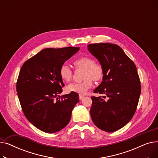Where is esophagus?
Returning <instances> with one entry per match:
<instances>
[{"label": "esophagus", "instance_id": "34e87169", "mask_svg": "<svg viewBox=\"0 0 158 158\" xmlns=\"http://www.w3.org/2000/svg\"><path fill=\"white\" fill-rule=\"evenodd\" d=\"M85 97V95H81V94H80L79 95V99L80 100H82V98H83V97Z\"/></svg>", "mask_w": 158, "mask_h": 158}]
</instances>
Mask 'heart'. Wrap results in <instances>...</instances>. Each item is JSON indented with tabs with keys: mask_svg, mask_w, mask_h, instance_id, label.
<instances>
[{
	"mask_svg": "<svg viewBox=\"0 0 158 158\" xmlns=\"http://www.w3.org/2000/svg\"><path fill=\"white\" fill-rule=\"evenodd\" d=\"M76 68L84 69L83 81L73 82L67 87L70 92L83 94L92 86L93 81H98L102 79L104 74L102 66L98 63L94 62V60L89 56H82L73 61ZM60 76L63 82H69L72 78V71L68 65L64 64L60 69Z\"/></svg>",
	"mask_w": 158,
	"mask_h": 158,
	"instance_id": "obj_1",
	"label": "heart"
}]
</instances>
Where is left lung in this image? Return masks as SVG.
Listing matches in <instances>:
<instances>
[{
    "instance_id": "1",
    "label": "left lung",
    "mask_w": 158,
    "mask_h": 158,
    "mask_svg": "<svg viewBox=\"0 0 158 158\" xmlns=\"http://www.w3.org/2000/svg\"><path fill=\"white\" fill-rule=\"evenodd\" d=\"M88 51L102 66V81L94 92L104 95L92 97L90 114L95 125L111 132L122 128L136 111L141 94L136 66L118 45L93 44ZM108 97V100L104 98Z\"/></svg>"
}]
</instances>
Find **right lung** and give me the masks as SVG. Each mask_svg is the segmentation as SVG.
Instances as JSON below:
<instances>
[{"label":"right lung","mask_w":158,"mask_h":158,"mask_svg":"<svg viewBox=\"0 0 158 158\" xmlns=\"http://www.w3.org/2000/svg\"><path fill=\"white\" fill-rule=\"evenodd\" d=\"M79 47L45 48L22 65L16 92L27 119L47 133L57 132L69 123L79 95L71 92L60 97L64 86L60 69Z\"/></svg>","instance_id":"1"}]
</instances>
